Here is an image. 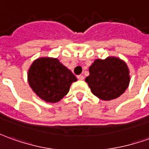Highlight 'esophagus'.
<instances>
[{
  "mask_svg": "<svg viewBox=\"0 0 149 149\" xmlns=\"http://www.w3.org/2000/svg\"><path fill=\"white\" fill-rule=\"evenodd\" d=\"M77 79L80 80V81H82V80H84V76L83 75H79V76H77Z\"/></svg>",
  "mask_w": 149,
  "mask_h": 149,
  "instance_id": "esophagus-1",
  "label": "esophagus"
}]
</instances>
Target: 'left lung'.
<instances>
[{"mask_svg":"<svg viewBox=\"0 0 149 149\" xmlns=\"http://www.w3.org/2000/svg\"><path fill=\"white\" fill-rule=\"evenodd\" d=\"M89 76L85 78L91 92L105 101L115 99L127 89L130 82L129 69L123 60L116 57L94 60L89 67Z\"/></svg>","mask_w":149,"mask_h":149,"instance_id":"obj_1","label":"left lung"}]
</instances>
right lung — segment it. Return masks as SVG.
<instances>
[{
    "label": "right lung",
    "instance_id": "add662e5",
    "mask_svg": "<svg viewBox=\"0 0 149 149\" xmlns=\"http://www.w3.org/2000/svg\"><path fill=\"white\" fill-rule=\"evenodd\" d=\"M28 82L35 94L47 102H57L67 94L72 83L77 81L68 68L56 58L41 57L29 68Z\"/></svg>",
    "mask_w": 149,
    "mask_h": 149
}]
</instances>
